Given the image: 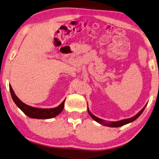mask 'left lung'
I'll list each match as a JSON object with an SVG mask.
<instances>
[{
    "mask_svg": "<svg viewBox=\"0 0 159 159\" xmlns=\"http://www.w3.org/2000/svg\"><path fill=\"white\" fill-rule=\"evenodd\" d=\"M146 105L145 106L143 107V108L139 112H138V113L134 116L133 117H131L130 118H127V119H123V120H119V121H115V122H108V121H105L104 120L102 119H100L98 118V117H96L94 116L93 114H92L90 111H89V108L87 107V111H88L89 116H91V118H93L94 120H95L96 122H98V123L101 124V125H105V126H108V127H112V128H118V127H121V126H123L124 125H126V124L128 123H132L135 120H136L139 117L141 116L142 114V112H143V110L146 107Z\"/></svg>",
    "mask_w": 159,
    "mask_h": 159,
    "instance_id": "1",
    "label": "left lung"
}]
</instances>
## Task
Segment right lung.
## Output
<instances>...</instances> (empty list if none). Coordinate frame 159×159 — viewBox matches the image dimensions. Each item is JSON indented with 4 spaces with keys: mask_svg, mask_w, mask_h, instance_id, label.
I'll return each mask as SVG.
<instances>
[{
    "mask_svg": "<svg viewBox=\"0 0 159 159\" xmlns=\"http://www.w3.org/2000/svg\"><path fill=\"white\" fill-rule=\"evenodd\" d=\"M9 88H10L11 95L12 97V99L15 104L17 105L18 107H19L21 111L24 112L25 115L31 118H36V119H49L53 118L54 117L60 113L64 109V100L61 103L59 106L54 108H36L34 107L29 105L25 104L18 99V97L16 95L14 91L13 90L11 84L9 85Z\"/></svg>",
    "mask_w": 159,
    "mask_h": 159,
    "instance_id": "1",
    "label": "right lung"
}]
</instances>
